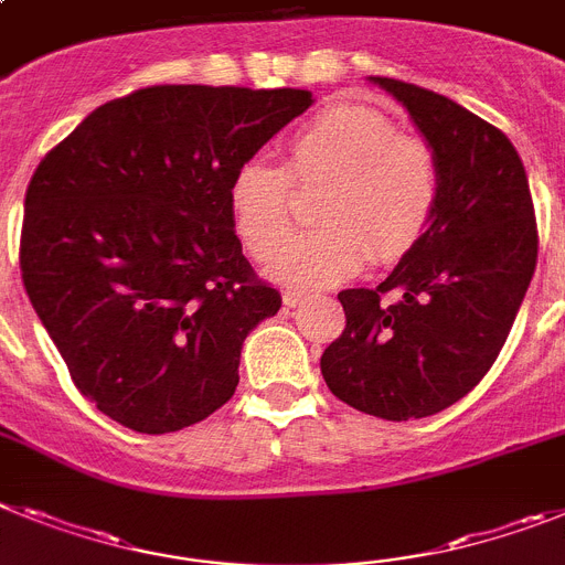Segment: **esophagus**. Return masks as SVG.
<instances>
[{
    "label": "esophagus",
    "instance_id": "1",
    "mask_svg": "<svg viewBox=\"0 0 565 565\" xmlns=\"http://www.w3.org/2000/svg\"><path fill=\"white\" fill-rule=\"evenodd\" d=\"M306 300H308V291H302V288H286V294H282V302H286L288 308L302 306Z\"/></svg>",
    "mask_w": 565,
    "mask_h": 565
}]
</instances>
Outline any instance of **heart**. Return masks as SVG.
<instances>
[{
    "label": "heart",
    "instance_id": "heart-1",
    "mask_svg": "<svg viewBox=\"0 0 565 565\" xmlns=\"http://www.w3.org/2000/svg\"><path fill=\"white\" fill-rule=\"evenodd\" d=\"M294 179L322 186L317 232L278 247L290 230ZM440 200V162L431 145L399 134L388 114L363 103H337L308 119L288 142V168L248 159L228 188L236 236L277 282L322 288L354 277L369 257H406L431 225Z\"/></svg>",
    "mask_w": 565,
    "mask_h": 565
}]
</instances>
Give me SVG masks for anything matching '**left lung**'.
Masks as SVG:
<instances>
[{"mask_svg": "<svg viewBox=\"0 0 565 565\" xmlns=\"http://www.w3.org/2000/svg\"><path fill=\"white\" fill-rule=\"evenodd\" d=\"M369 79L437 153L440 200L377 288L337 294L345 329L320 369L356 412L420 420L455 406L498 360L534 277L537 223L525 168L500 128L412 82Z\"/></svg>", "mask_w": 565, "mask_h": 565, "instance_id": "obj_1", "label": "left lung"}]
</instances>
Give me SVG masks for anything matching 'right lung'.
<instances>
[{
    "label": "right lung",
    "mask_w": 565,
    "mask_h": 565,
    "mask_svg": "<svg viewBox=\"0 0 565 565\" xmlns=\"http://www.w3.org/2000/svg\"><path fill=\"white\" fill-rule=\"evenodd\" d=\"M311 90L153 85L99 105L33 171L19 268L71 380L119 426L205 420L250 331L282 306L234 231L228 188Z\"/></svg>",
    "instance_id": "1"
}]
</instances>
